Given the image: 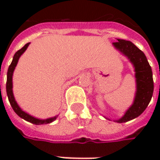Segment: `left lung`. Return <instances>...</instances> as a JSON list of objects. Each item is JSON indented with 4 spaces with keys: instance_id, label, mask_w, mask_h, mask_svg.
I'll return each mask as SVG.
<instances>
[{
    "instance_id": "left-lung-1",
    "label": "left lung",
    "mask_w": 160,
    "mask_h": 160,
    "mask_svg": "<svg viewBox=\"0 0 160 160\" xmlns=\"http://www.w3.org/2000/svg\"><path fill=\"white\" fill-rule=\"evenodd\" d=\"M114 46L128 57L135 68V78L137 92L134 102L118 122H126L137 118L146 110L153 93L152 72L145 54L133 42L126 40L118 39L113 42Z\"/></svg>"
}]
</instances>
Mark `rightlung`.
Here are the masks:
<instances>
[{"instance_id":"obj_1","label":"right lung","mask_w":160,"mask_h":160,"mask_svg":"<svg viewBox=\"0 0 160 160\" xmlns=\"http://www.w3.org/2000/svg\"><path fill=\"white\" fill-rule=\"evenodd\" d=\"M30 42L26 43V45L24 46L23 48H21L20 49H19L17 52L14 54L13 56V59H12V62L10 64V66L8 68V77H7V86H6V89H7V94H8V100L10 102V104L12 106V110L14 111L16 114L18 115L19 117H20L23 119H25L26 121H28L30 122H32L33 124H36V125H39V124H47L53 121L56 120V117L52 118H49V119H45V120H40V119H38V118H35L30 116L26 112L24 111L19 107V105L16 103L15 99H14V97H13V94H12V73H13V70L15 68L16 65H17V62L19 61V56L22 55L23 53L25 52V50L27 49V47L29 45Z\"/></svg>"}]
</instances>
